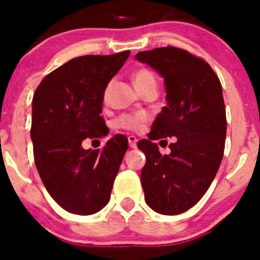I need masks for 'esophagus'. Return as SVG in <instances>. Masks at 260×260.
<instances>
[{
  "mask_svg": "<svg viewBox=\"0 0 260 260\" xmlns=\"http://www.w3.org/2000/svg\"><path fill=\"white\" fill-rule=\"evenodd\" d=\"M137 137H135V136H128V143H129V147H132V148L137 147Z\"/></svg>",
  "mask_w": 260,
  "mask_h": 260,
  "instance_id": "34e87169",
  "label": "esophagus"
}]
</instances>
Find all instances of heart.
<instances>
[{
    "label": "heart",
    "instance_id": "1",
    "mask_svg": "<svg viewBox=\"0 0 260 260\" xmlns=\"http://www.w3.org/2000/svg\"><path fill=\"white\" fill-rule=\"evenodd\" d=\"M133 80H135L136 86L140 90L147 88V86H157L156 75L152 70L147 69V68H140V69L136 70L135 74H133ZM145 120L146 114L143 113H125L117 118L115 125L120 129L136 132V131H140L142 128Z\"/></svg>",
    "mask_w": 260,
    "mask_h": 260
}]
</instances>
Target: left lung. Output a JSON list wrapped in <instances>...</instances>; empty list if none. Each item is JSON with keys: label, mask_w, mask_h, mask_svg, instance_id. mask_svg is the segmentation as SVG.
<instances>
[{"label": "left lung", "mask_w": 260, "mask_h": 260, "mask_svg": "<svg viewBox=\"0 0 260 260\" xmlns=\"http://www.w3.org/2000/svg\"><path fill=\"white\" fill-rule=\"evenodd\" d=\"M136 59L156 69L166 85L167 107L149 139L177 137L170 155H162L152 140L138 142L146 154L145 200L158 214L177 215L205 195L221 164L226 136L221 84L205 60L175 46L140 51Z\"/></svg>", "instance_id": "left-lung-1"}]
</instances>
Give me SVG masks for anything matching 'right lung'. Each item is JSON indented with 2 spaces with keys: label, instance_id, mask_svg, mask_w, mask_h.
Instances as JSON below:
<instances>
[{
  "label": "right lung",
  "instance_id": "add662e5",
  "mask_svg": "<svg viewBox=\"0 0 260 260\" xmlns=\"http://www.w3.org/2000/svg\"><path fill=\"white\" fill-rule=\"evenodd\" d=\"M129 52L72 59L46 75L34 94L36 169L50 196L72 214H95L111 199L127 137L114 136L102 149H84L81 142L108 133L101 115L104 90Z\"/></svg>",
  "mask_w": 260,
  "mask_h": 260
}]
</instances>
